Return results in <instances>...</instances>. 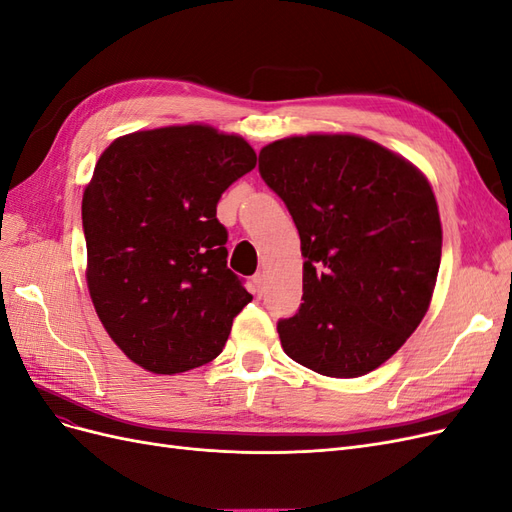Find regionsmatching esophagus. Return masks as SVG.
Segmentation results:
<instances>
[{
    "mask_svg": "<svg viewBox=\"0 0 512 512\" xmlns=\"http://www.w3.org/2000/svg\"><path fill=\"white\" fill-rule=\"evenodd\" d=\"M265 286H267V284H265V273L258 271V273L252 277V292L258 294V297H260V294L265 292Z\"/></svg>",
    "mask_w": 512,
    "mask_h": 512,
    "instance_id": "obj_1",
    "label": "esophagus"
}]
</instances>
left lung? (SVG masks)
<instances>
[{
	"mask_svg": "<svg viewBox=\"0 0 512 512\" xmlns=\"http://www.w3.org/2000/svg\"><path fill=\"white\" fill-rule=\"evenodd\" d=\"M260 177L301 237L299 312L277 322L292 361L331 378L380 367L421 324L442 256L429 181L352 134H309L260 151Z\"/></svg>",
	"mask_w": 512,
	"mask_h": 512,
	"instance_id": "8db88e82",
	"label": "left lung"
}]
</instances>
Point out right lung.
I'll list each match as a JSON object with an SVG mask.
<instances>
[{"instance_id": "add662e5", "label": "right lung", "mask_w": 512, "mask_h": 512, "mask_svg": "<svg viewBox=\"0 0 512 512\" xmlns=\"http://www.w3.org/2000/svg\"><path fill=\"white\" fill-rule=\"evenodd\" d=\"M254 166L241 136L209 126L134 132L100 156L83 194L87 286L106 333L143 369L213 361L252 301L215 213Z\"/></svg>"}]
</instances>
